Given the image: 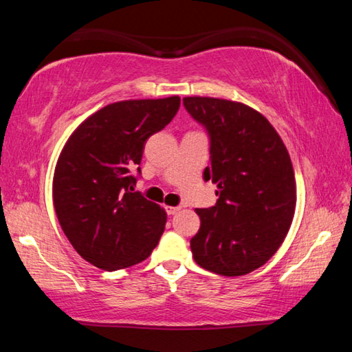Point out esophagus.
<instances>
[{
    "label": "esophagus",
    "mask_w": 352,
    "mask_h": 352,
    "mask_svg": "<svg viewBox=\"0 0 352 352\" xmlns=\"http://www.w3.org/2000/svg\"><path fill=\"white\" fill-rule=\"evenodd\" d=\"M164 210H166V214H168V216H174V214L180 211V208H178V206H166Z\"/></svg>",
    "instance_id": "1"
}]
</instances>
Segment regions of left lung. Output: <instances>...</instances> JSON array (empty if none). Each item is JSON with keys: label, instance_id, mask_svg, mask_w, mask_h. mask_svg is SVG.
Here are the masks:
<instances>
[{"label": "left lung", "instance_id": "1", "mask_svg": "<svg viewBox=\"0 0 352 352\" xmlns=\"http://www.w3.org/2000/svg\"><path fill=\"white\" fill-rule=\"evenodd\" d=\"M183 105L210 136L204 178L219 188L216 205L195 210L200 230L190 252L217 275H247L276 253L292 225L296 186L289 152L248 105L200 96L184 98Z\"/></svg>", "mask_w": 352, "mask_h": 352}]
</instances>
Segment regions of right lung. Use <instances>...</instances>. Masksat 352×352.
Segmentation results:
<instances>
[{"label": "right lung", "mask_w": 352, "mask_h": 352, "mask_svg": "<svg viewBox=\"0 0 352 352\" xmlns=\"http://www.w3.org/2000/svg\"><path fill=\"white\" fill-rule=\"evenodd\" d=\"M178 109V96L110 104L85 119L65 144L52 183L54 210L71 245L94 267L126 269L158 245L166 212L132 190L146 141Z\"/></svg>", "instance_id": "obj_1"}]
</instances>
